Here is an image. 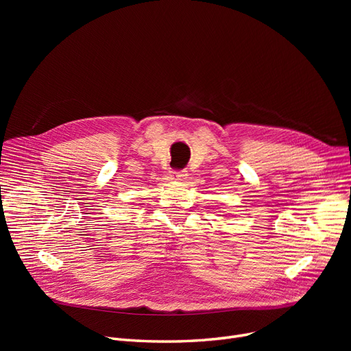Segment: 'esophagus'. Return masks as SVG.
<instances>
[{"instance_id":"34e87169","label":"esophagus","mask_w":351,"mask_h":351,"mask_svg":"<svg viewBox=\"0 0 351 351\" xmlns=\"http://www.w3.org/2000/svg\"><path fill=\"white\" fill-rule=\"evenodd\" d=\"M186 178H188L186 171H176V172H175V179H176V180H179V182L186 180Z\"/></svg>"}]
</instances>
